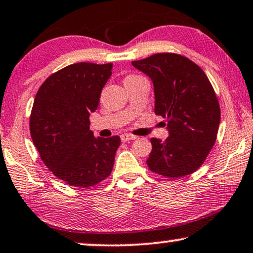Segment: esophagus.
Segmentation results:
<instances>
[{"label":"esophagus","instance_id":"obj_1","mask_svg":"<svg viewBox=\"0 0 253 253\" xmlns=\"http://www.w3.org/2000/svg\"><path fill=\"white\" fill-rule=\"evenodd\" d=\"M120 139L123 142H127V141H132V140H135L136 136L134 135H130V134H123V135L120 136Z\"/></svg>","mask_w":253,"mask_h":253}]
</instances>
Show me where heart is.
I'll list each match as a JSON object with an SVG mask.
<instances>
[{
    "label": "heart",
    "mask_w": 253,
    "mask_h": 253,
    "mask_svg": "<svg viewBox=\"0 0 253 253\" xmlns=\"http://www.w3.org/2000/svg\"><path fill=\"white\" fill-rule=\"evenodd\" d=\"M135 77H139V76H135V75H132V76H127L126 80H130V79H135ZM125 80V81H126Z\"/></svg>",
    "instance_id": "1"
}]
</instances>
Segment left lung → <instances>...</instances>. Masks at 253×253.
Listing matches in <instances>:
<instances>
[{
  "label": "left lung",
  "mask_w": 253,
  "mask_h": 253,
  "mask_svg": "<svg viewBox=\"0 0 253 253\" xmlns=\"http://www.w3.org/2000/svg\"><path fill=\"white\" fill-rule=\"evenodd\" d=\"M132 65L153 82L155 113L166 118L169 132L164 141L150 140L148 167L169 178L193 173L213 148L220 125V105L210 80L179 54H154Z\"/></svg>",
  "instance_id": "8db88e82"
}]
</instances>
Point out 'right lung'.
<instances>
[{"label": "right lung", "instance_id": "add662e5", "mask_svg": "<svg viewBox=\"0 0 253 253\" xmlns=\"http://www.w3.org/2000/svg\"><path fill=\"white\" fill-rule=\"evenodd\" d=\"M112 63L80 62L54 73L39 87L30 117L33 143L54 176L87 188L111 174L119 136H93L90 113L98 107Z\"/></svg>", "mask_w": 253, "mask_h": 253}]
</instances>
